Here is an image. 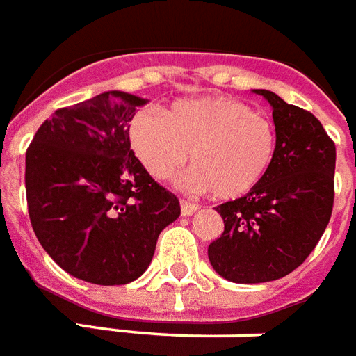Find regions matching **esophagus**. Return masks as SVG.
Instances as JSON below:
<instances>
[{
    "mask_svg": "<svg viewBox=\"0 0 356 356\" xmlns=\"http://www.w3.org/2000/svg\"><path fill=\"white\" fill-rule=\"evenodd\" d=\"M180 206H181V215H184V217H191L193 213L198 209V206L189 200H180Z\"/></svg>",
    "mask_w": 356,
    "mask_h": 356,
    "instance_id": "obj_1",
    "label": "esophagus"
}]
</instances>
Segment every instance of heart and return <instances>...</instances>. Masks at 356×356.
Returning <instances> with one entry per match:
<instances>
[{"mask_svg": "<svg viewBox=\"0 0 356 356\" xmlns=\"http://www.w3.org/2000/svg\"><path fill=\"white\" fill-rule=\"evenodd\" d=\"M130 145L158 180L178 172L189 156V187L235 200L268 175L277 134L266 115L238 99H181L161 115L139 112L130 123Z\"/></svg>", "mask_w": 356, "mask_h": 356, "instance_id": "b5f03b06", "label": "heart"}]
</instances>
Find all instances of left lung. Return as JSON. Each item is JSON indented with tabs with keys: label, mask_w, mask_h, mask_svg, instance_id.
<instances>
[{
	"label": "left lung",
	"mask_w": 356,
	"mask_h": 356,
	"mask_svg": "<svg viewBox=\"0 0 356 356\" xmlns=\"http://www.w3.org/2000/svg\"><path fill=\"white\" fill-rule=\"evenodd\" d=\"M277 149L263 181L217 207L222 235L207 248L217 274L233 283L280 280L300 266L325 232L334 202L337 147L322 123L268 90Z\"/></svg>",
	"instance_id": "1"
}]
</instances>
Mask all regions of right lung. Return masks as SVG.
Segmentation results:
<instances>
[{
	"instance_id": "add662e5",
	"label": "right lung",
	"mask_w": 356,
	"mask_h": 356,
	"mask_svg": "<svg viewBox=\"0 0 356 356\" xmlns=\"http://www.w3.org/2000/svg\"><path fill=\"white\" fill-rule=\"evenodd\" d=\"M145 99L106 92L58 108L25 154L33 229L60 268L95 285H127L149 268L180 202L130 150Z\"/></svg>"
}]
</instances>
